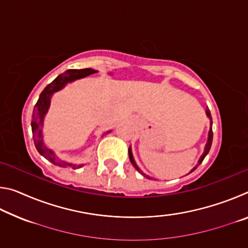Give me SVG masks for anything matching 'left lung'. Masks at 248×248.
<instances>
[{
  "label": "left lung",
  "mask_w": 248,
  "mask_h": 248,
  "mask_svg": "<svg viewBox=\"0 0 248 248\" xmlns=\"http://www.w3.org/2000/svg\"><path fill=\"white\" fill-rule=\"evenodd\" d=\"M207 116L209 117V119H210V131H209V137H208V142H207V145H205V149H204V152H203V154L201 155V157H200V159H199V162H198V164H197L194 169H192V170L191 171H194L197 167H198L201 163H202V161L204 159V157L207 156V154L209 153V151H210V148H211V144H212V138H213V132H212V117H211V114H210V110L208 109L207 110ZM129 158H130V161H131V163H132V165L136 167V170H139L140 173L143 175V176H145V174L144 173H142V171L140 170V169L139 167L137 166V164H136V162H134V159H133V156H132V153H131V149H129ZM190 171V173H191ZM150 178V177H149Z\"/></svg>",
  "instance_id": "1"
}]
</instances>
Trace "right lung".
<instances>
[{"label": "right lung", "instance_id": "obj_1", "mask_svg": "<svg viewBox=\"0 0 248 248\" xmlns=\"http://www.w3.org/2000/svg\"><path fill=\"white\" fill-rule=\"evenodd\" d=\"M97 71H95L93 69H81V70H68L65 71L64 73H62L57 77L53 81L48 84L47 86L45 87V90L41 92V94L39 96L38 102L36 103L35 107H33V111H32V116H31V130H32V138H33V143H35V146L38 152L43 155L44 157H46L52 163V164L60 166V167H71V169H78V167H82L83 165H75V164H71V163H66L63 161H60L56 157V155L52 152L51 150H49L46 148V145H44L43 142V134H41V125H43L44 123V117L47 112L49 105H50V98H51L52 94L54 92H58L59 90H61L66 83L72 82L74 79L81 78H85L87 75L96 73Z\"/></svg>", "mask_w": 248, "mask_h": 248}]
</instances>
